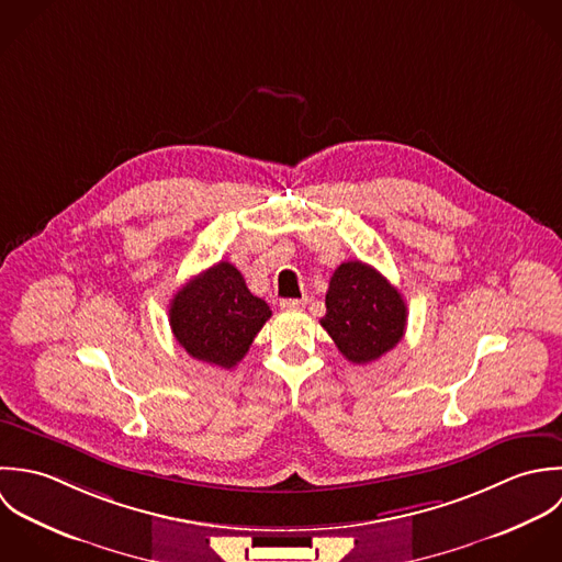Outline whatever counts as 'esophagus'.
I'll list each match as a JSON object with an SVG mask.
<instances>
[{
  "instance_id": "obj_1",
  "label": "esophagus",
  "mask_w": 562,
  "mask_h": 562,
  "mask_svg": "<svg viewBox=\"0 0 562 562\" xmlns=\"http://www.w3.org/2000/svg\"><path fill=\"white\" fill-rule=\"evenodd\" d=\"M280 306H282L284 311H300V308L306 306V297H300V300H282Z\"/></svg>"
}]
</instances>
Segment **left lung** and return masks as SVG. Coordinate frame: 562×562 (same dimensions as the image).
I'll return each instance as SVG.
<instances>
[{
  "instance_id": "1",
  "label": "left lung",
  "mask_w": 562,
  "mask_h": 562,
  "mask_svg": "<svg viewBox=\"0 0 562 562\" xmlns=\"http://www.w3.org/2000/svg\"><path fill=\"white\" fill-rule=\"evenodd\" d=\"M402 293L371 265L349 260L338 265L326 293V315L319 322L338 351L364 364L391 351L406 333Z\"/></svg>"
}]
</instances>
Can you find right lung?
Masks as SVG:
<instances>
[{
	"mask_svg": "<svg viewBox=\"0 0 562 562\" xmlns=\"http://www.w3.org/2000/svg\"><path fill=\"white\" fill-rule=\"evenodd\" d=\"M271 317L265 300L249 293L240 271L217 262L191 278L171 300L169 324L189 356L232 369Z\"/></svg>",
	"mask_w": 562,
	"mask_h": 562,
	"instance_id": "1",
	"label": "right lung"
}]
</instances>
